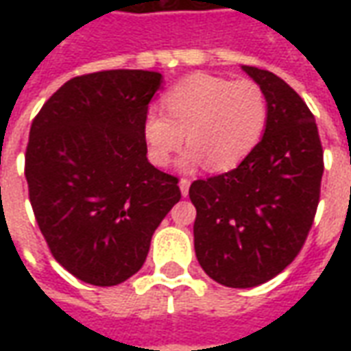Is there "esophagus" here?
<instances>
[{"label": "esophagus", "instance_id": "obj_1", "mask_svg": "<svg viewBox=\"0 0 351 351\" xmlns=\"http://www.w3.org/2000/svg\"><path fill=\"white\" fill-rule=\"evenodd\" d=\"M190 178H180V182H178V186H180V191H182V195L186 197L188 195V191H190Z\"/></svg>", "mask_w": 351, "mask_h": 351}]
</instances>
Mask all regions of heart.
<instances>
[{
	"instance_id": "obj_1",
	"label": "heart",
	"mask_w": 351,
	"mask_h": 351,
	"mask_svg": "<svg viewBox=\"0 0 351 351\" xmlns=\"http://www.w3.org/2000/svg\"><path fill=\"white\" fill-rule=\"evenodd\" d=\"M165 115L150 108L143 138L152 163L165 167L188 137L184 165L205 160L210 171H229L258 146L269 120V99L254 80L195 73L161 95Z\"/></svg>"
}]
</instances>
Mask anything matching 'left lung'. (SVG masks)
<instances>
[{"label": "left lung", "instance_id": "1", "mask_svg": "<svg viewBox=\"0 0 351 351\" xmlns=\"http://www.w3.org/2000/svg\"><path fill=\"white\" fill-rule=\"evenodd\" d=\"M243 69L269 99L263 137L237 169L190 186L197 208L195 256L228 287L259 286L297 258L314 223L324 175L316 120L301 95L274 73Z\"/></svg>", "mask_w": 351, "mask_h": 351}]
</instances>
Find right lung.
<instances>
[{"label":"right lung","instance_id":"obj_1","mask_svg":"<svg viewBox=\"0 0 351 351\" xmlns=\"http://www.w3.org/2000/svg\"><path fill=\"white\" fill-rule=\"evenodd\" d=\"M161 73L112 69L67 80L32 122L24 175L50 254L92 286L143 267L180 201L178 178L146 158L143 120Z\"/></svg>","mask_w":351,"mask_h":351}]
</instances>
